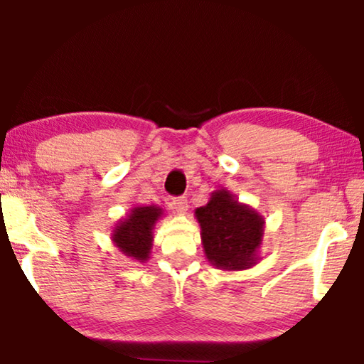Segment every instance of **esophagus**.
<instances>
[{"label":"esophagus","instance_id":"34e87169","mask_svg":"<svg viewBox=\"0 0 364 364\" xmlns=\"http://www.w3.org/2000/svg\"><path fill=\"white\" fill-rule=\"evenodd\" d=\"M187 198L186 197H177L173 198L172 200V208L176 210L177 213H181V215H183V213L187 212Z\"/></svg>","mask_w":364,"mask_h":364}]
</instances>
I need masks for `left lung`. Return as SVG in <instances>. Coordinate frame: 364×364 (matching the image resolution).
Returning <instances> with one entry per match:
<instances>
[{"mask_svg":"<svg viewBox=\"0 0 364 364\" xmlns=\"http://www.w3.org/2000/svg\"><path fill=\"white\" fill-rule=\"evenodd\" d=\"M205 258L227 272L247 270L262 260L265 218L238 200L227 188H217L203 207L196 208Z\"/></svg>","mask_w":364,"mask_h":364,"instance_id":"obj_1","label":"left lung"}]
</instances>
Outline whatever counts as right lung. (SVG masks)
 Listing matches in <instances>:
<instances>
[{
	"instance_id": "obj_1",
	"label": "right lung",
	"mask_w": 364,
	"mask_h": 364,
	"mask_svg": "<svg viewBox=\"0 0 364 364\" xmlns=\"http://www.w3.org/2000/svg\"><path fill=\"white\" fill-rule=\"evenodd\" d=\"M164 217L159 205H136L112 227L111 240L124 255L146 263L151 258L154 227Z\"/></svg>"
}]
</instances>
